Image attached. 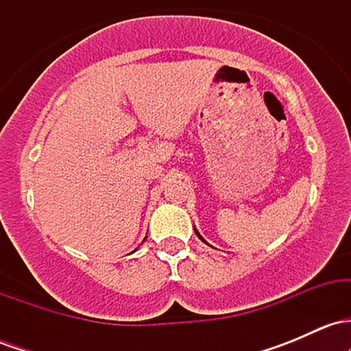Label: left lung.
<instances>
[{
	"mask_svg": "<svg viewBox=\"0 0 351 351\" xmlns=\"http://www.w3.org/2000/svg\"><path fill=\"white\" fill-rule=\"evenodd\" d=\"M195 231H196V229H195ZM196 236H198V237H199V239H201V241H203V243H206V241H204V239H203V237H201V234H199V232H198V231H196Z\"/></svg>",
	"mask_w": 351,
	"mask_h": 351,
	"instance_id": "1",
	"label": "left lung"
}]
</instances>
